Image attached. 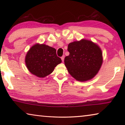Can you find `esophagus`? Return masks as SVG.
Listing matches in <instances>:
<instances>
[{
  "mask_svg": "<svg viewBox=\"0 0 125 125\" xmlns=\"http://www.w3.org/2000/svg\"><path fill=\"white\" fill-rule=\"evenodd\" d=\"M64 56H62L61 57V60H62V62H63V61H64Z\"/></svg>",
  "mask_w": 125,
  "mask_h": 125,
  "instance_id": "esophagus-1",
  "label": "esophagus"
}]
</instances>
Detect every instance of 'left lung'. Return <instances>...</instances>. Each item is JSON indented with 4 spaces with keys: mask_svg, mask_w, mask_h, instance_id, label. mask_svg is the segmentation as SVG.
Masks as SVG:
<instances>
[{
    "mask_svg": "<svg viewBox=\"0 0 125 125\" xmlns=\"http://www.w3.org/2000/svg\"><path fill=\"white\" fill-rule=\"evenodd\" d=\"M68 51L69 55L65 57L64 64L76 80L86 81L98 73L103 63L102 52L98 45L82 40L69 43Z\"/></svg>",
    "mask_w": 125,
    "mask_h": 125,
    "instance_id": "obj_1",
    "label": "left lung"
}]
</instances>
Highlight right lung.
Listing matches in <instances>:
<instances>
[{"mask_svg":"<svg viewBox=\"0 0 125 125\" xmlns=\"http://www.w3.org/2000/svg\"><path fill=\"white\" fill-rule=\"evenodd\" d=\"M61 62V59L57 56L56 50L44 44L33 46L27 53L25 58L29 71L40 78L49 75Z\"/></svg>","mask_w":125,"mask_h":125,"instance_id":"obj_1","label":"right lung"}]
</instances>
